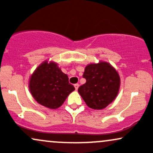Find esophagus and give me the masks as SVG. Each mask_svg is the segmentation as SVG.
<instances>
[{
	"mask_svg": "<svg viewBox=\"0 0 153 153\" xmlns=\"http://www.w3.org/2000/svg\"><path fill=\"white\" fill-rule=\"evenodd\" d=\"M79 86V85L78 83H76V84H75V85H74V88H75V89H76V90L78 89Z\"/></svg>",
	"mask_w": 153,
	"mask_h": 153,
	"instance_id": "esophagus-1",
	"label": "esophagus"
}]
</instances>
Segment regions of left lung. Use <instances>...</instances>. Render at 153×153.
Wrapping results in <instances>:
<instances>
[{"mask_svg":"<svg viewBox=\"0 0 153 153\" xmlns=\"http://www.w3.org/2000/svg\"><path fill=\"white\" fill-rule=\"evenodd\" d=\"M82 76L86 82L78 88V92L89 108L102 110L115 100L120 86V78L109 63L90 64L86 66Z\"/></svg>","mask_w":153,"mask_h":153,"instance_id":"8db88e82","label":"left lung"}]
</instances>
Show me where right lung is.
Wrapping results in <instances>:
<instances>
[{
  "mask_svg": "<svg viewBox=\"0 0 153 153\" xmlns=\"http://www.w3.org/2000/svg\"><path fill=\"white\" fill-rule=\"evenodd\" d=\"M29 89L39 104L56 109L63 104L68 96L75 90L68 77L54 62H44L30 78Z\"/></svg>",
  "mask_w": 153,
  "mask_h": 153,
  "instance_id": "right-lung-1",
  "label": "right lung"
}]
</instances>
